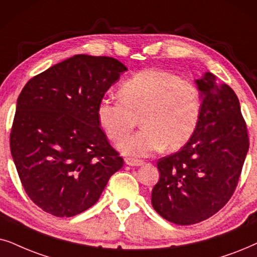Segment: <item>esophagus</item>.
I'll return each mask as SVG.
<instances>
[{
	"mask_svg": "<svg viewBox=\"0 0 257 257\" xmlns=\"http://www.w3.org/2000/svg\"><path fill=\"white\" fill-rule=\"evenodd\" d=\"M125 164H128V166H132V167H141L145 164V162L141 160H136V159H132V157H126L124 160Z\"/></svg>",
	"mask_w": 257,
	"mask_h": 257,
	"instance_id": "1",
	"label": "esophagus"
}]
</instances>
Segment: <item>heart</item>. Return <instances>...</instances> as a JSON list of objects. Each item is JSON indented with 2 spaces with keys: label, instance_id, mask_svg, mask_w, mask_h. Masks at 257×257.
Instances as JSON below:
<instances>
[{
  "label": "heart",
  "instance_id": "b5f03b06",
  "mask_svg": "<svg viewBox=\"0 0 257 257\" xmlns=\"http://www.w3.org/2000/svg\"><path fill=\"white\" fill-rule=\"evenodd\" d=\"M121 101L102 98L98 124L112 141L131 133L140 118L142 131L117 145L125 155L149 156L164 149L175 152L193 138L200 121L202 98L194 83L161 69L139 71L118 89Z\"/></svg>",
  "mask_w": 257,
  "mask_h": 257
}]
</instances>
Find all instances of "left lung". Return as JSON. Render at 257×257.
I'll list each match as a JSON object with an SVG mask.
<instances>
[{"instance_id": "obj_1", "label": "left lung", "mask_w": 257, "mask_h": 257, "mask_svg": "<svg viewBox=\"0 0 257 257\" xmlns=\"http://www.w3.org/2000/svg\"><path fill=\"white\" fill-rule=\"evenodd\" d=\"M195 83L202 98L197 128L179 152L157 161L160 180L152 191L156 213L180 225L207 220L228 202L249 148L234 90L209 71Z\"/></svg>"}]
</instances>
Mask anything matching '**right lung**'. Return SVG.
<instances>
[{
	"instance_id": "obj_1",
	"label": "right lung",
	"mask_w": 257,
	"mask_h": 257,
	"mask_svg": "<svg viewBox=\"0 0 257 257\" xmlns=\"http://www.w3.org/2000/svg\"><path fill=\"white\" fill-rule=\"evenodd\" d=\"M125 70L112 57L75 55L22 89L10 150L26 193L46 213L70 217L87 210L123 167L96 109Z\"/></svg>"
}]
</instances>
